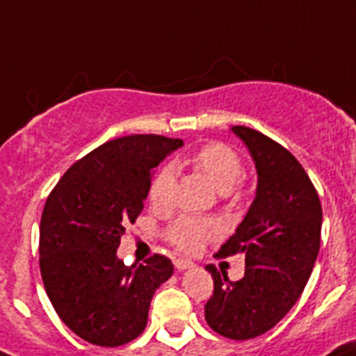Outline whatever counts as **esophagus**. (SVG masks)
Instances as JSON below:
<instances>
[{"instance_id":"1","label":"esophagus","mask_w":356,"mask_h":356,"mask_svg":"<svg viewBox=\"0 0 356 356\" xmlns=\"http://www.w3.org/2000/svg\"><path fill=\"white\" fill-rule=\"evenodd\" d=\"M175 268H177L179 271H184V270H190V268H193V262L191 261H184V259H175Z\"/></svg>"}]
</instances>
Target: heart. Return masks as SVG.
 I'll use <instances>...</instances> for the list:
<instances>
[{"label":"heart","instance_id":"obj_1","mask_svg":"<svg viewBox=\"0 0 356 356\" xmlns=\"http://www.w3.org/2000/svg\"><path fill=\"white\" fill-rule=\"evenodd\" d=\"M191 165L206 175L222 193H229L243 177V161L230 147L223 143H209L202 147L191 158ZM175 168L161 166L149 184V200L158 209H166L174 202ZM216 227L209 220L182 216L168 229V239L182 252H195L202 243L214 236Z\"/></svg>","mask_w":356,"mask_h":356}]
</instances>
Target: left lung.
I'll return each instance as SVG.
<instances>
[{"instance_id":"left-lung-1","label":"left lung","mask_w":356,"mask_h":356,"mask_svg":"<svg viewBox=\"0 0 356 356\" xmlns=\"http://www.w3.org/2000/svg\"><path fill=\"white\" fill-rule=\"evenodd\" d=\"M257 170L248 213L218 255H245V277L206 266L214 280L206 321L216 334L246 341L273 328L302 296L321 243L318 191L289 150L250 127L234 126Z\"/></svg>"}]
</instances>
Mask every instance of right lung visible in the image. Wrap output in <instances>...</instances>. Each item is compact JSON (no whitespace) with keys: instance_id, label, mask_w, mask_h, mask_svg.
<instances>
[{"instance_id":"1","label":"right lung","mask_w":356,"mask_h":356,"mask_svg":"<svg viewBox=\"0 0 356 356\" xmlns=\"http://www.w3.org/2000/svg\"><path fill=\"white\" fill-rule=\"evenodd\" d=\"M182 145L158 134L117 138L76 161L47 197L40 273L60 319L83 341L117 348L145 330L150 300L174 264L156 254L126 266L117 248L143 211L154 168Z\"/></svg>"}]
</instances>
